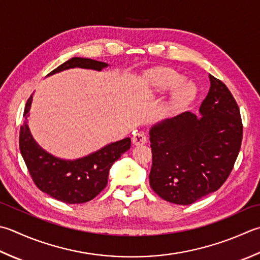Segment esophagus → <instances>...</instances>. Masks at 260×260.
Wrapping results in <instances>:
<instances>
[{
	"label": "esophagus",
	"mask_w": 260,
	"mask_h": 260,
	"mask_svg": "<svg viewBox=\"0 0 260 260\" xmlns=\"http://www.w3.org/2000/svg\"><path fill=\"white\" fill-rule=\"evenodd\" d=\"M146 141H147V137L144 133H137L133 136V139H132V142H133L134 145L145 144Z\"/></svg>",
	"instance_id": "obj_1"
}]
</instances>
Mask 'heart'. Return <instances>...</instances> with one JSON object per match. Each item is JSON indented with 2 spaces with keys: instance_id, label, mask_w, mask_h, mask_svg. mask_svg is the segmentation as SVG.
Here are the masks:
<instances>
[{
  "instance_id": "b5f03b06",
  "label": "heart",
  "mask_w": 260,
  "mask_h": 260,
  "mask_svg": "<svg viewBox=\"0 0 260 260\" xmlns=\"http://www.w3.org/2000/svg\"><path fill=\"white\" fill-rule=\"evenodd\" d=\"M151 85L155 89L156 92H166L171 91L170 96L168 98L164 107V113H174L185 107L195 95V86L191 83L182 82V76L176 71L170 69H164L153 71L146 75Z\"/></svg>"
}]
</instances>
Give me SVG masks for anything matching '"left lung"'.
<instances>
[{
  "label": "left lung",
  "instance_id": "1",
  "mask_svg": "<svg viewBox=\"0 0 260 260\" xmlns=\"http://www.w3.org/2000/svg\"><path fill=\"white\" fill-rule=\"evenodd\" d=\"M201 116L185 111L150 129V185L162 200L189 205L216 191L235 166L242 120L228 86L210 74Z\"/></svg>",
  "mask_w": 260,
  "mask_h": 260
}]
</instances>
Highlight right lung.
I'll list each match as a JSON object with an SVG mask.
<instances>
[{
	"mask_svg": "<svg viewBox=\"0 0 260 260\" xmlns=\"http://www.w3.org/2000/svg\"><path fill=\"white\" fill-rule=\"evenodd\" d=\"M107 66L108 64L99 60L73 57L48 75L73 68L101 71ZM31 101L32 94L24 107L25 119L29 116ZM19 146L29 174L40 190L66 204H81L93 200L105 189L110 167L129 150L131 139L114 142L78 160H62L47 153L36 143L25 121L20 127Z\"/></svg>",
	"mask_w": 260,
	"mask_h": 260,
	"instance_id": "obj_1",
	"label": "right lung"
}]
</instances>
